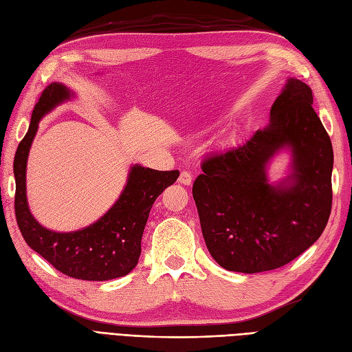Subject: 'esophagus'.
Listing matches in <instances>:
<instances>
[{
    "label": "esophagus",
    "mask_w": 352,
    "mask_h": 352,
    "mask_svg": "<svg viewBox=\"0 0 352 352\" xmlns=\"http://www.w3.org/2000/svg\"><path fill=\"white\" fill-rule=\"evenodd\" d=\"M179 184L182 185H190V182H192V175H190V172H188V170H184V172H180L179 175Z\"/></svg>",
    "instance_id": "obj_1"
}]
</instances>
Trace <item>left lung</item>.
Masks as SVG:
<instances>
[{"mask_svg": "<svg viewBox=\"0 0 352 352\" xmlns=\"http://www.w3.org/2000/svg\"><path fill=\"white\" fill-rule=\"evenodd\" d=\"M270 116L265 129L202 160L192 186L207 248L230 272L291 263L320 238L332 210L333 150L311 88L289 79ZM283 144L294 153L293 185L272 187L265 164Z\"/></svg>", "mask_w": 352, "mask_h": 352, "instance_id": "left-lung-1", "label": "left lung"}]
</instances>
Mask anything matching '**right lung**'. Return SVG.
Here are the masks:
<instances>
[{"label":"right lung","mask_w":352,"mask_h":352,"mask_svg":"<svg viewBox=\"0 0 352 352\" xmlns=\"http://www.w3.org/2000/svg\"><path fill=\"white\" fill-rule=\"evenodd\" d=\"M70 97L69 89L51 83L42 91L32 111L29 131L14 155V211L29 247L52 267L82 280H110L131 273L141 255L142 233L151 207L163 190L176 182L179 170L133 166L120 198L97 223L78 232L58 233L42 228L32 217L26 201V162L41 117Z\"/></svg>","instance_id":"1"}]
</instances>
